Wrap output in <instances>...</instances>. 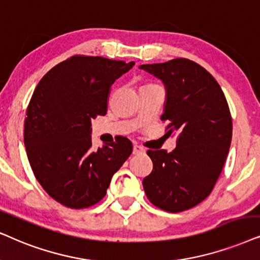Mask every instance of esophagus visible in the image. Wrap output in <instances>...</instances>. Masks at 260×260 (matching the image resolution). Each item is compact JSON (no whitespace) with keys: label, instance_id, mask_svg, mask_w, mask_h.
<instances>
[{"label":"esophagus","instance_id":"1","mask_svg":"<svg viewBox=\"0 0 260 260\" xmlns=\"http://www.w3.org/2000/svg\"><path fill=\"white\" fill-rule=\"evenodd\" d=\"M144 151H145V150H144L143 147L139 146V145H134V146H133V153H134V154H139V153H143Z\"/></svg>","mask_w":260,"mask_h":260}]
</instances>
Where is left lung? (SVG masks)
Here are the masks:
<instances>
[{"mask_svg":"<svg viewBox=\"0 0 260 260\" xmlns=\"http://www.w3.org/2000/svg\"><path fill=\"white\" fill-rule=\"evenodd\" d=\"M166 85L167 102L160 117L167 134L177 133L172 152L149 150L153 169L143 180L146 197L157 208L181 212L208 197L224 167L232 143L228 102L216 79L188 60L141 64Z\"/></svg>","mask_w":260,"mask_h":260,"instance_id":"left-lung-1","label":"left lung"}]
</instances>
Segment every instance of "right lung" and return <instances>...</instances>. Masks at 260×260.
<instances>
[{
	"label": "right lung",
	"mask_w": 260,
	"mask_h": 260,
	"mask_svg": "<svg viewBox=\"0 0 260 260\" xmlns=\"http://www.w3.org/2000/svg\"><path fill=\"white\" fill-rule=\"evenodd\" d=\"M134 62L74 55L52 67L35 88L24 126L26 153L45 192L71 209L107 194L111 177L132 153L121 137L91 149V120L106 115L110 87Z\"/></svg>",
	"instance_id": "right-lung-1"
}]
</instances>
